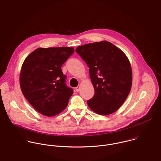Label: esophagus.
<instances>
[{
    "label": "esophagus",
    "mask_w": 161,
    "mask_h": 161,
    "mask_svg": "<svg viewBox=\"0 0 161 161\" xmlns=\"http://www.w3.org/2000/svg\"><path fill=\"white\" fill-rule=\"evenodd\" d=\"M75 90H76V91H77V92H78V91L80 90V86H79L76 87H75Z\"/></svg>",
    "instance_id": "34e87169"
}]
</instances>
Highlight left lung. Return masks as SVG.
Here are the masks:
<instances>
[{
  "instance_id": "1",
  "label": "left lung",
  "mask_w": 161,
  "mask_h": 161,
  "mask_svg": "<svg viewBox=\"0 0 161 161\" xmlns=\"http://www.w3.org/2000/svg\"><path fill=\"white\" fill-rule=\"evenodd\" d=\"M76 53L89 68L94 89L93 97L87 100L89 108L100 115L117 111L125 102L132 86V70L126 55L108 41L79 46Z\"/></svg>"
}]
</instances>
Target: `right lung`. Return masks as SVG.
<instances>
[{"instance_id":"1","label":"right lung","mask_w":161,"mask_h":161,"mask_svg":"<svg viewBox=\"0 0 161 161\" xmlns=\"http://www.w3.org/2000/svg\"><path fill=\"white\" fill-rule=\"evenodd\" d=\"M74 52L69 47H41L30 53L23 63L19 77L22 93L45 116H54L65 110L73 94L61 68Z\"/></svg>"}]
</instances>
